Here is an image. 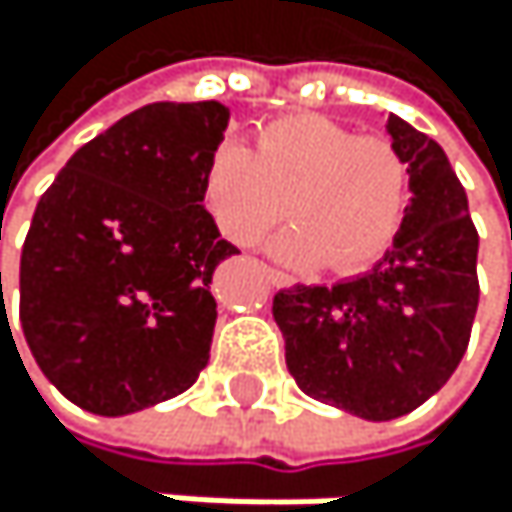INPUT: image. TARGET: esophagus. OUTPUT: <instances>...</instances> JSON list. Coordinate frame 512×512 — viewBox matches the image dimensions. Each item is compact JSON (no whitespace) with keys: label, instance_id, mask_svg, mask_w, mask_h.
<instances>
[{"label":"esophagus","instance_id":"34e87169","mask_svg":"<svg viewBox=\"0 0 512 512\" xmlns=\"http://www.w3.org/2000/svg\"><path fill=\"white\" fill-rule=\"evenodd\" d=\"M267 273H270V282H273V285H279V288H282V285H291V282H294V279H291L288 273H282V270H267Z\"/></svg>","mask_w":512,"mask_h":512}]
</instances>
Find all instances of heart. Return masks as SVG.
<instances>
[{"mask_svg":"<svg viewBox=\"0 0 512 512\" xmlns=\"http://www.w3.org/2000/svg\"><path fill=\"white\" fill-rule=\"evenodd\" d=\"M202 199L239 248L258 245L288 199L294 227L273 242L276 258L353 273L393 245L408 208V165L387 137L298 113L267 122L251 150L233 141L214 150Z\"/></svg>","mask_w":512,"mask_h":512,"instance_id":"b5f03b06","label":"heart"}]
</instances>
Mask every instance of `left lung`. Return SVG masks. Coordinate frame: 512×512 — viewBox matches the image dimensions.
<instances>
[{
  "label": "left lung",
  "instance_id": "1",
  "mask_svg": "<svg viewBox=\"0 0 512 512\" xmlns=\"http://www.w3.org/2000/svg\"><path fill=\"white\" fill-rule=\"evenodd\" d=\"M387 131L408 165L411 205L384 258L338 285L273 298L298 387L365 421H393L455 375L479 307V233L445 150L405 119Z\"/></svg>",
  "mask_w": 512,
  "mask_h": 512
}]
</instances>
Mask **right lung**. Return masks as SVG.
Listing matches in <instances>:
<instances>
[{
  "label": "right lung",
  "instance_id": "obj_1",
  "mask_svg": "<svg viewBox=\"0 0 512 512\" xmlns=\"http://www.w3.org/2000/svg\"><path fill=\"white\" fill-rule=\"evenodd\" d=\"M227 122L218 101L147 104L79 147L36 205L21 328L42 375L91 415L165 402L208 365V285L236 245L202 205V174Z\"/></svg>",
  "mask_w": 512,
  "mask_h": 512
}]
</instances>
